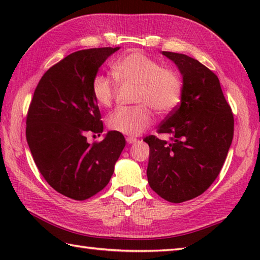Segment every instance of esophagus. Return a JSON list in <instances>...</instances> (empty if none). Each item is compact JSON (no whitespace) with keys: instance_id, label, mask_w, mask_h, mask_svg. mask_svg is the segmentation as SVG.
I'll return each instance as SVG.
<instances>
[{"instance_id":"1","label":"esophagus","mask_w":260,"mask_h":260,"mask_svg":"<svg viewBox=\"0 0 260 260\" xmlns=\"http://www.w3.org/2000/svg\"><path fill=\"white\" fill-rule=\"evenodd\" d=\"M126 141H127V143H128V144H134V143L137 142V139H135V137L128 136V137H126Z\"/></svg>"}]
</instances>
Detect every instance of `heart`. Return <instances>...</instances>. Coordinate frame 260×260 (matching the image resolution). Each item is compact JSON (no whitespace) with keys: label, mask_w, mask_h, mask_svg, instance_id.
Listing matches in <instances>:
<instances>
[{"label":"heart","mask_w":260,"mask_h":260,"mask_svg":"<svg viewBox=\"0 0 260 260\" xmlns=\"http://www.w3.org/2000/svg\"><path fill=\"white\" fill-rule=\"evenodd\" d=\"M119 81L137 85L134 107H119L110 113L107 125L120 134L136 136L153 123L151 108L167 114L178 107L182 97V81L179 75L165 69L156 60L134 51L125 54L113 66ZM92 96L104 107H108L116 96V82L108 76L98 74L92 79Z\"/></svg>","instance_id":"1"}]
</instances>
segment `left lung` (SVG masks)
<instances>
[{
  "mask_svg": "<svg viewBox=\"0 0 260 260\" xmlns=\"http://www.w3.org/2000/svg\"><path fill=\"white\" fill-rule=\"evenodd\" d=\"M182 76L181 103L151 135L148 184L164 200L181 203L202 194L217 179L234 137V115L218 77L186 54L162 51Z\"/></svg>",
  "mask_w": 260,
  "mask_h": 260,
  "instance_id": "left-lung-1",
  "label": "left lung"
}]
</instances>
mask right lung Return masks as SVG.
Wrapping results in <instances>:
<instances>
[{
  "label": "right lung",
  "instance_id": "right-lung-1",
  "mask_svg": "<svg viewBox=\"0 0 260 260\" xmlns=\"http://www.w3.org/2000/svg\"><path fill=\"white\" fill-rule=\"evenodd\" d=\"M116 48H93L63 58L42 76L26 116L25 136L43 178L57 192L86 200L102 191L114 173L125 139L110 131L99 143L86 135L104 131L91 84Z\"/></svg>",
  "mask_w": 260,
  "mask_h": 260
}]
</instances>
